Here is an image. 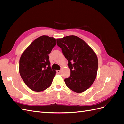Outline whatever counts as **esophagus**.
<instances>
[{"mask_svg":"<svg viewBox=\"0 0 124 124\" xmlns=\"http://www.w3.org/2000/svg\"><path fill=\"white\" fill-rule=\"evenodd\" d=\"M56 72L57 73H60V72H61V70H57L56 71Z\"/></svg>","mask_w":124,"mask_h":124,"instance_id":"esophagus-1","label":"esophagus"}]
</instances>
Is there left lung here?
I'll list each match as a JSON object with an SVG mask.
<instances>
[{
  "label": "left lung",
  "instance_id": "obj_1",
  "mask_svg": "<svg viewBox=\"0 0 124 124\" xmlns=\"http://www.w3.org/2000/svg\"><path fill=\"white\" fill-rule=\"evenodd\" d=\"M57 46L68 60L70 76L65 79L66 85L76 93H82L91 87L98 70L97 55L92 48L79 37L69 36L57 39Z\"/></svg>",
  "mask_w": 124,
  "mask_h": 124
}]
</instances>
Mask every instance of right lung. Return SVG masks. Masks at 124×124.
<instances>
[{
  "instance_id": "add662e5",
  "label": "right lung",
  "mask_w": 124,
  "mask_h": 124,
  "mask_svg": "<svg viewBox=\"0 0 124 124\" xmlns=\"http://www.w3.org/2000/svg\"><path fill=\"white\" fill-rule=\"evenodd\" d=\"M56 44V39L53 37L42 36L33 41L21 56V77L33 91H43L52 84L56 71L51 69L48 54Z\"/></svg>"
}]
</instances>
